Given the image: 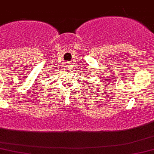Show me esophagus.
I'll return each instance as SVG.
<instances>
[{
  "instance_id": "1",
  "label": "esophagus",
  "mask_w": 154,
  "mask_h": 154,
  "mask_svg": "<svg viewBox=\"0 0 154 154\" xmlns=\"http://www.w3.org/2000/svg\"><path fill=\"white\" fill-rule=\"evenodd\" d=\"M69 66H70V65H69V63H66V70H68V69H69Z\"/></svg>"
}]
</instances>
